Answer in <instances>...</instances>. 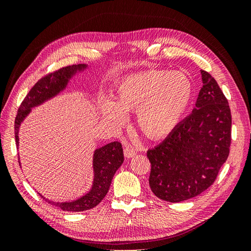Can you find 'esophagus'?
I'll return each mask as SVG.
<instances>
[{"instance_id": "obj_1", "label": "esophagus", "mask_w": 251, "mask_h": 251, "mask_svg": "<svg viewBox=\"0 0 251 251\" xmlns=\"http://www.w3.org/2000/svg\"><path fill=\"white\" fill-rule=\"evenodd\" d=\"M124 153H125V156L126 158H132L136 154V150L132 146H126L125 151H124Z\"/></svg>"}]
</instances>
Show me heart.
Listing matches in <instances>:
<instances>
[{
	"label": "heart",
	"instance_id": "b5f03b06",
	"mask_svg": "<svg viewBox=\"0 0 251 251\" xmlns=\"http://www.w3.org/2000/svg\"><path fill=\"white\" fill-rule=\"evenodd\" d=\"M117 101L102 97V115L116 126L126 121L128 110H137L140 130L150 138H162L175 130L193 100L194 86L180 71L148 70L121 79Z\"/></svg>",
	"mask_w": 251,
	"mask_h": 251
}]
</instances>
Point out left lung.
<instances>
[{
    "mask_svg": "<svg viewBox=\"0 0 251 251\" xmlns=\"http://www.w3.org/2000/svg\"><path fill=\"white\" fill-rule=\"evenodd\" d=\"M203 87L191 115L159 146L148 151L149 183L159 199L177 203L214 183L231 143L228 100L211 75L201 70Z\"/></svg>",
    "mask_w": 251,
    "mask_h": 251,
    "instance_id": "obj_1",
    "label": "left lung"
}]
</instances>
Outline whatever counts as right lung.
<instances>
[{"mask_svg":"<svg viewBox=\"0 0 251 251\" xmlns=\"http://www.w3.org/2000/svg\"><path fill=\"white\" fill-rule=\"evenodd\" d=\"M85 68L86 65L67 66L53 72H49L36 81L35 85L24 98V100L22 101L16 120H14V134H16L17 146H19L20 125L28 115L31 108L59 93L60 91L65 89L68 80L71 78L72 75L76 73L77 70L85 69ZM123 162L124 150L120 142L114 141L100 149H97L93 159L94 182L92 189L86 196L81 197L80 199L74 202L55 203L48 201L47 199L46 201L65 211H83L95 207L107 195L114 174L116 173ZM42 198L45 199L44 197Z\"/></svg>","mask_w":251,"mask_h":251,"instance_id":"1","label":"right lung"}]
</instances>
